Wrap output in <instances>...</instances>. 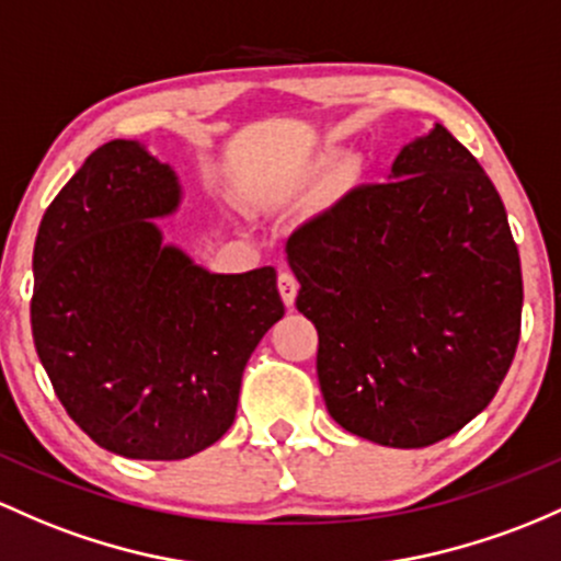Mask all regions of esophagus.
Returning a JSON list of instances; mask_svg holds the SVG:
<instances>
[{
    "mask_svg": "<svg viewBox=\"0 0 561 561\" xmlns=\"http://www.w3.org/2000/svg\"><path fill=\"white\" fill-rule=\"evenodd\" d=\"M276 287H279V295L282 300H285L287 309H293L295 295H298V279H295L290 271H279V276H276Z\"/></svg>",
    "mask_w": 561,
    "mask_h": 561,
    "instance_id": "34e87169",
    "label": "esophagus"
}]
</instances>
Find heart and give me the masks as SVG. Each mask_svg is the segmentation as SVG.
<instances>
[{
	"label": "heart",
	"instance_id": "1",
	"mask_svg": "<svg viewBox=\"0 0 561 561\" xmlns=\"http://www.w3.org/2000/svg\"><path fill=\"white\" fill-rule=\"evenodd\" d=\"M324 162H328V157H322V159H319V162H317V168H319V164H324Z\"/></svg>",
	"mask_w": 561,
	"mask_h": 561
}]
</instances>
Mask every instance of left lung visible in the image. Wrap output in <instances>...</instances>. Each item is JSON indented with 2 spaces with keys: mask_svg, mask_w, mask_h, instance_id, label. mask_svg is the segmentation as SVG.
<instances>
[{
  "mask_svg": "<svg viewBox=\"0 0 561 561\" xmlns=\"http://www.w3.org/2000/svg\"><path fill=\"white\" fill-rule=\"evenodd\" d=\"M285 252L337 426L415 450L488 408L519 343V250L492 181L445 127L410 140L389 183L354 188Z\"/></svg>",
  "mask_w": 561,
  "mask_h": 561,
  "instance_id": "1",
  "label": "left lung"
}]
</instances>
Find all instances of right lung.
Returning a JSON list of instances; mask_svg holds the SVG:
<instances>
[{"label": "right lung", "mask_w": 561, "mask_h": 561, "mask_svg": "<svg viewBox=\"0 0 561 561\" xmlns=\"http://www.w3.org/2000/svg\"><path fill=\"white\" fill-rule=\"evenodd\" d=\"M183 202L170 162L108 140L47 207L31 332L55 393L103 450L181 460L237 417L261 337L285 317L274 266L215 274L164 242Z\"/></svg>", "instance_id": "obj_1"}]
</instances>
